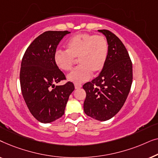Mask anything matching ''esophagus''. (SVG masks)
<instances>
[{
	"label": "esophagus",
	"mask_w": 158,
	"mask_h": 158,
	"mask_svg": "<svg viewBox=\"0 0 158 158\" xmlns=\"http://www.w3.org/2000/svg\"><path fill=\"white\" fill-rule=\"evenodd\" d=\"M81 87H82V85H80V84H75V89H79V88H81Z\"/></svg>",
	"instance_id": "esophagus-1"
}]
</instances>
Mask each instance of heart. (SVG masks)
I'll return each mask as SVG.
<instances>
[{
	"label": "heart",
	"mask_w": 158,
	"mask_h": 158,
	"mask_svg": "<svg viewBox=\"0 0 158 158\" xmlns=\"http://www.w3.org/2000/svg\"><path fill=\"white\" fill-rule=\"evenodd\" d=\"M67 50L57 49L54 62L60 70L68 71L78 59L79 66L69 73L67 78L75 84L87 81L91 72L97 74L103 70L106 62L109 46L104 36L80 33L71 36L66 44Z\"/></svg>",
	"instance_id": "1"
}]
</instances>
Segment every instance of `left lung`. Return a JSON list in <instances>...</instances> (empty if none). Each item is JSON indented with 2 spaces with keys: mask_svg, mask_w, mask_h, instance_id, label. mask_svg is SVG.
<instances>
[{
  "mask_svg": "<svg viewBox=\"0 0 158 158\" xmlns=\"http://www.w3.org/2000/svg\"><path fill=\"white\" fill-rule=\"evenodd\" d=\"M106 38L109 52L98 76L84 84L86 115L98 121L114 117L124 104L132 83V64L126 47L109 30H98Z\"/></svg>",
  "mask_w": 158,
  "mask_h": 158,
  "instance_id": "obj_1",
  "label": "left lung"
}]
</instances>
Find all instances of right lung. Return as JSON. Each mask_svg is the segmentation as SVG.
Instances as JSON below:
<instances>
[{
  "mask_svg": "<svg viewBox=\"0 0 158 158\" xmlns=\"http://www.w3.org/2000/svg\"><path fill=\"white\" fill-rule=\"evenodd\" d=\"M68 31H45L28 47L21 61L20 83L28 109L39 122L47 124L61 117L69 96L74 90L73 83L55 85L65 79L54 62L57 45Z\"/></svg>",
  "mask_w": 158,
  "mask_h": 158,
  "instance_id": "right-lung-1",
  "label": "right lung"
}]
</instances>
